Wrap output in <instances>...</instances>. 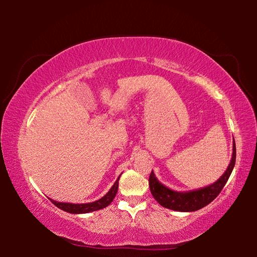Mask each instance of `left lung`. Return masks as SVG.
<instances>
[{
  "mask_svg": "<svg viewBox=\"0 0 257 257\" xmlns=\"http://www.w3.org/2000/svg\"><path fill=\"white\" fill-rule=\"evenodd\" d=\"M234 163H236V144H234L233 141L232 158L231 161H230L227 171L213 185L198 190L188 191V193H178V191H173L167 188V187L159 182L153 171H152L149 179L151 193L156 201L159 202L160 205H162L165 208H170V210L180 212L197 211L199 208L206 206L207 204H210L221 193L224 185L227 184L230 175H231Z\"/></svg>",
  "mask_w": 257,
  "mask_h": 257,
  "instance_id": "obj_1",
  "label": "left lung"
}]
</instances>
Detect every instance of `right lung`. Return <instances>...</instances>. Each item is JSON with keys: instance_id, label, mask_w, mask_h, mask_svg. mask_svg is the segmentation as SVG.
Here are the masks:
<instances>
[{"instance_id": "right-lung-1", "label": "right lung", "mask_w": 257, "mask_h": 257, "mask_svg": "<svg viewBox=\"0 0 257 257\" xmlns=\"http://www.w3.org/2000/svg\"><path fill=\"white\" fill-rule=\"evenodd\" d=\"M119 178L118 180L114 182V185L112 186V188L108 190V193L105 195V196H103L101 199H98L96 202L86 203V204H72V203L55 202L53 199H51V202L53 203L56 207H59L61 210L69 213H73V214H82V213H89V212L101 210V208H104L107 205H110L111 202L113 201V198L115 197L116 193H118Z\"/></svg>"}]
</instances>
